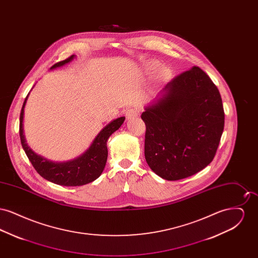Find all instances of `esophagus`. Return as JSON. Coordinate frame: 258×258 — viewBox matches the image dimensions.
I'll list each match as a JSON object with an SVG mask.
<instances>
[{"instance_id":"1","label":"esophagus","mask_w":258,"mask_h":258,"mask_svg":"<svg viewBox=\"0 0 258 258\" xmlns=\"http://www.w3.org/2000/svg\"><path fill=\"white\" fill-rule=\"evenodd\" d=\"M124 114H125V118L127 120H132V119H135L136 117H138L139 110L136 108H128L127 110L125 111Z\"/></svg>"}]
</instances>
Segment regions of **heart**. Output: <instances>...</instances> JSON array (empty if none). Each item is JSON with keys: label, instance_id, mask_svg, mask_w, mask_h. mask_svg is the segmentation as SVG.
Wrapping results in <instances>:
<instances>
[{"label": "heart", "instance_id": "obj_1", "mask_svg": "<svg viewBox=\"0 0 258 258\" xmlns=\"http://www.w3.org/2000/svg\"><path fill=\"white\" fill-rule=\"evenodd\" d=\"M168 70L167 69H162L161 71H160V74H161V75H163V76H165V75H167L168 74Z\"/></svg>", "mask_w": 258, "mask_h": 258}]
</instances>
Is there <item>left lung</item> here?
I'll list each match as a JSON object with an SVG mask.
<instances>
[{
	"mask_svg": "<svg viewBox=\"0 0 258 258\" xmlns=\"http://www.w3.org/2000/svg\"><path fill=\"white\" fill-rule=\"evenodd\" d=\"M165 95L147 107L145 159L168 181L181 180L205 168L215 158L224 127L221 94L197 66L175 76Z\"/></svg>",
	"mask_w": 258,
	"mask_h": 258,
	"instance_id": "obj_1",
	"label": "left lung"
}]
</instances>
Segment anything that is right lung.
<instances>
[{
	"label": "right lung",
	"instance_id": "right-lung-1",
	"mask_svg": "<svg viewBox=\"0 0 258 258\" xmlns=\"http://www.w3.org/2000/svg\"><path fill=\"white\" fill-rule=\"evenodd\" d=\"M74 55L63 61H58L51 69L61 67L62 64L72 61ZM28 96L25 98L24 103L20 113V123H19V135L21 145L24 149L25 153L31 161L36 171L44 179L48 180L54 184H61L66 186H76L89 184L98 179L103 171L106 160H107V146L106 142L114 132H116L123 123L124 117L118 118L110 123H108L95 138L91 147L79 158L68 161V162H52L45 160L37 154H35L25 143L23 135V113L24 106Z\"/></svg>",
	"mask_w": 258,
	"mask_h": 258
}]
</instances>
